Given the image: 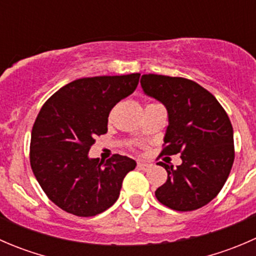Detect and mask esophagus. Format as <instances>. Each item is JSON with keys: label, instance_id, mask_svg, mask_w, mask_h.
Instances as JSON below:
<instances>
[{"label": "esophagus", "instance_id": "34e87169", "mask_svg": "<svg viewBox=\"0 0 256 256\" xmlns=\"http://www.w3.org/2000/svg\"><path fill=\"white\" fill-rule=\"evenodd\" d=\"M138 168L144 170V171H147V170H150L152 167L151 164H147V162H138Z\"/></svg>", "mask_w": 256, "mask_h": 256}]
</instances>
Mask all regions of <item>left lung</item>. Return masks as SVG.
Wrapping results in <instances>:
<instances>
[{
	"instance_id": "left-lung-1",
	"label": "left lung",
	"mask_w": 256,
	"mask_h": 256,
	"mask_svg": "<svg viewBox=\"0 0 256 256\" xmlns=\"http://www.w3.org/2000/svg\"><path fill=\"white\" fill-rule=\"evenodd\" d=\"M144 94L164 105L168 126L162 154H180L182 164L158 162L168 176L154 196L166 207L194 210L216 197L234 162L233 126L218 100L196 82L144 74Z\"/></svg>"
}]
</instances>
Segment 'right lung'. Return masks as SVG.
<instances>
[{
	"label": "right lung",
	"instance_id": "1",
	"mask_svg": "<svg viewBox=\"0 0 256 256\" xmlns=\"http://www.w3.org/2000/svg\"><path fill=\"white\" fill-rule=\"evenodd\" d=\"M141 74L76 79L46 102L30 136V167L49 200L68 213L92 216L118 200L126 174L136 167L128 156L90 158L95 138L108 132V118L132 94Z\"/></svg>",
	"mask_w": 256,
	"mask_h": 256
}]
</instances>
